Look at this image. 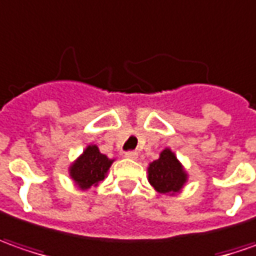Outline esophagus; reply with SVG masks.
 I'll return each mask as SVG.
<instances>
[{"label":"esophagus","instance_id":"obj_1","mask_svg":"<svg viewBox=\"0 0 256 256\" xmlns=\"http://www.w3.org/2000/svg\"><path fill=\"white\" fill-rule=\"evenodd\" d=\"M124 156H126V157H128V158H133V160H134V158H137V152H134V150H128V152H126V153H124Z\"/></svg>","mask_w":256,"mask_h":256}]
</instances>
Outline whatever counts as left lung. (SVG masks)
Returning <instances> with one entry per match:
<instances>
[{"label":"left lung","mask_w":256,"mask_h":256,"mask_svg":"<svg viewBox=\"0 0 256 256\" xmlns=\"http://www.w3.org/2000/svg\"><path fill=\"white\" fill-rule=\"evenodd\" d=\"M148 181L158 192L170 194L180 191L186 182V174L177 162L176 156L168 148L160 154V158L150 164Z\"/></svg>","instance_id":"1"}]
</instances>
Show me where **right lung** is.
Returning <instances> with one entry per match:
<instances>
[{
	"mask_svg": "<svg viewBox=\"0 0 256 256\" xmlns=\"http://www.w3.org/2000/svg\"><path fill=\"white\" fill-rule=\"evenodd\" d=\"M113 160L102 154L96 146H89L70 167V176L80 188H89L104 178Z\"/></svg>",
	"mask_w": 256,
	"mask_h": 256,
	"instance_id": "add662e5",
	"label": "right lung"
}]
</instances>
